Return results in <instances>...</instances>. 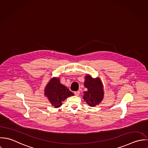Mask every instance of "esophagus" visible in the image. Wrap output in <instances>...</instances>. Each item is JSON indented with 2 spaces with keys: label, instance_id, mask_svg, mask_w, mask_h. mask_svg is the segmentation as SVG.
Segmentation results:
<instances>
[{
  "label": "esophagus",
  "instance_id": "1",
  "mask_svg": "<svg viewBox=\"0 0 148 148\" xmlns=\"http://www.w3.org/2000/svg\"><path fill=\"white\" fill-rule=\"evenodd\" d=\"M79 93H80L79 91H75V92H74V94H75V95L76 96H78L79 94Z\"/></svg>",
  "mask_w": 148,
  "mask_h": 148
}]
</instances>
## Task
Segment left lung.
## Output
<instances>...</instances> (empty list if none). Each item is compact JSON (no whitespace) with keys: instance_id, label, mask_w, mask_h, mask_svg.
<instances>
[{"instance_id":"1","label":"left lung","mask_w":148,"mask_h":148,"mask_svg":"<svg viewBox=\"0 0 148 148\" xmlns=\"http://www.w3.org/2000/svg\"><path fill=\"white\" fill-rule=\"evenodd\" d=\"M84 86L88 90L84 92V99L90 106L98 105L104 97L103 86L99 77L93 78L90 75L85 77Z\"/></svg>"}]
</instances>
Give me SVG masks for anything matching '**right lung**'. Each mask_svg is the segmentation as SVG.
<instances>
[{"instance_id":"obj_1","label":"right lung","mask_w":148,"mask_h":148,"mask_svg":"<svg viewBox=\"0 0 148 148\" xmlns=\"http://www.w3.org/2000/svg\"><path fill=\"white\" fill-rule=\"evenodd\" d=\"M45 95L53 106L59 108L62 102L67 98L73 96L74 94L65 86L60 83L58 77L51 78L44 89Z\"/></svg>"}]
</instances>
